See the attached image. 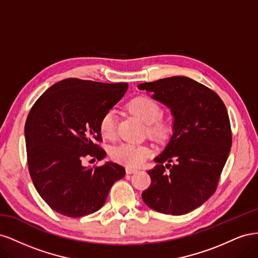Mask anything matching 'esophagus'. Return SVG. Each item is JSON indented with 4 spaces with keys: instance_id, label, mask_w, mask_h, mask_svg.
Returning <instances> with one entry per match:
<instances>
[{
    "instance_id": "1",
    "label": "esophagus",
    "mask_w": 258,
    "mask_h": 258,
    "mask_svg": "<svg viewBox=\"0 0 258 258\" xmlns=\"http://www.w3.org/2000/svg\"><path fill=\"white\" fill-rule=\"evenodd\" d=\"M137 169H135V168H130V167H127L126 168V173L127 174H132V173H136L137 172Z\"/></svg>"
}]
</instances>
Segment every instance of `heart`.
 I'll list each match as a JSON object with an SVG mask.
<instances>
[{"mask_svg": "<svg viewBox=\"0 0 258 258\" xmlns=\"http://www.w3.org/2000/svg\"><path fill=\"white\" fill-rule=\"evenodd\" d=\"M129 111L145 124H151L148 131L156 137H165L169 132V126L160 121L162 111L155 100L147 97H138L129 103ZM116 131V113L108 110L100 120V132L104 138H113ZM152 150L145 144L122 142L114 146L111 155L114 160L129 167H138L151 155Z\"/></svg>", "mask_w": 258, "mask_h": 258, "instance_id": "1", "label": "heart"}]
</instances>
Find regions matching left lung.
I'll return each instance as SVG.
<instances>
[{
    "label": "left lung",
    "instance_id": "obj_1",
    "mask_svg": "<svg viewBox=\"0 0 258 258\" xmlns=\"http://www.w3.org/2000/svg\"><path fill=\"white\" fill-rule=\"evenodd\" d=\"M138 88L173 116L172 136L154 159L158 165L147 172L152 183L142 192L143 201L163 214H186L216 189L231 146L227 110L213 90L186 76L143 83Z\"/></svg>",
    "mask_w": 258,
    "mask_h": 258
}]
</instances>
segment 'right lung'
Segmentation results:
<instances>
[{"label": "right lung", "instance_id": "right-lung-1", "mask_svg": "<svg viewBox=\"0 0 258 258\" xmlns=\"http://www.w3.org/2000/svg\"><path fill=\"white\" fill-rule=\"evenodd\" d=\"M128 89L127 83L105 84L67 79L52 85L31 108L25 126L29 172L37 192L56 212L81 217L103 207L123 167L106 161L83 166L91 156L102 160L100 120Z\"/></svg>", "mask_w": 258, "mask_h": 258}]
</instances>
